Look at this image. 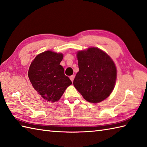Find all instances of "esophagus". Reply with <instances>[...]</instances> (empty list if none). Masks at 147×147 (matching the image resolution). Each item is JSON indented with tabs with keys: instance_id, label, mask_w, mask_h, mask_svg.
<instances>
[{
	"instance_id": "34e87169",
	"label": "esophagus",
	"mask_w": 147,
	"mask_h": 147,
	"mask_svg": "<svg viewBox=\"0 0 147 147\" xmlns=\"http://www.w3.org/2000/svg\"><path fill=\"white\" fill-rule=\"evenodd\" d=\"M74 76L73 75H72V76H71L69 77V78H70V80H71V82H73V80H74Z\"/></svg>"
}]
</instances>
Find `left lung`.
Here are the masks:
<instances>
[{"label": "left lung", "instance_id": "obj_1", "mask_svg": "<svg viewBox=\"0 0 147 147\" xmlns=\"http://www.w3.org/2000/svg\"><path fill=\"white\" fill-rule=\"evenodd\" d=\"M79 71L73 85L86 100L101 102L115 85L117 69L113 60L99 48L92 47L77 53Z\"/></svg>", "mask_w": 147, "mask_h": 147}]
</instances>
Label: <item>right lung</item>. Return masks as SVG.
<instances>
[{"label":"right lung","instance_id":"1","mask_svg":"<svg viewBox=\"0 0 147 147\" xmlns=\"http://www.w3.org/2000/svg\"><path fill=\"white\" fill-rule=\"evenodd\" d=\"M62 53L46 51L32 62L28 76L34 89L47 101L59 100L72 82L60 64Z\"/></svg>","mask_w":147,"mask_h":147}]
</instances>
